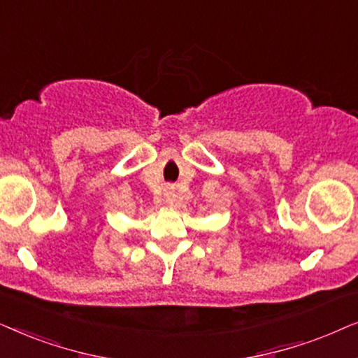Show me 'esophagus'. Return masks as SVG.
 Here are the masks:
<instances>
[{
    "instance_id": "1",
    "label": "esophagus",
    "mask_w": 358,
    "mask_h": 358,
    "mask_svg": "<svg viewBox=\"0 0 358 358\" xmlns=\"http://www.w3.org/2000/svg\"><path fill=\"white\" fill-rule=\"evenodd\" d=\"M165 201L169 203V204H173V201H175V192H173V188H169L165 192Z\"/></svg>"
}]
</instances>
